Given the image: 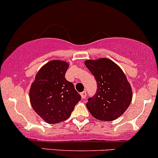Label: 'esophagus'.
<instances>
[{
  "label": "esophagus",
  "instance_id": "esophagus-1",
  "mask_svg": "<svg viewBox=\"0 0 158 158\" xmlns=\"http://www.w3.org/2000/svg\"><path fill=\"white\" fill-rule=\"evenodd\" d=\"M80 95H81V97H82V98H83V99H84V98H85V97H86V92L84 91V92H81Z\"/></svg>",
  "mask_w": 158,
  "mask_h": 158
}]
</instances>
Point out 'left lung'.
<instances>
[{"label":"left lung","instance_id":"obj_1","mask_svg":"<svg viewBox=\"0 0 158 158\" xmlns=\"http://www.w3.org/2000/svg\"><path fill=\"white\" fill-rule=\"evenodd\" d=\"M85 65L97 82L96 93L88 98L87 109L98 120H115L126 111L132 99L131 87L126 76L107 58L86 60Z\"/></svg>","mask_w":158,"mask_h":158}]
</instances>
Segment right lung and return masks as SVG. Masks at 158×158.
Returning <instances> with one entry per match:
<instances>
[{
  "label": "right lung",
  "mask_w": 158,
  "mask_h": 158,
  "mask_svg": "<svg viewBox=\"0 0 158 158\" xmlns=\"http://www.w3.org/2000/svg\"><path fill=\"white\" fill-rule=\"evenodd\" d=\"M69 63L51 60L36 75L30 89V104L46 122L56 124L69 118L81 96L65 78Z\"/></svg>",
  "instance_id": "1"
}]
</instances>
